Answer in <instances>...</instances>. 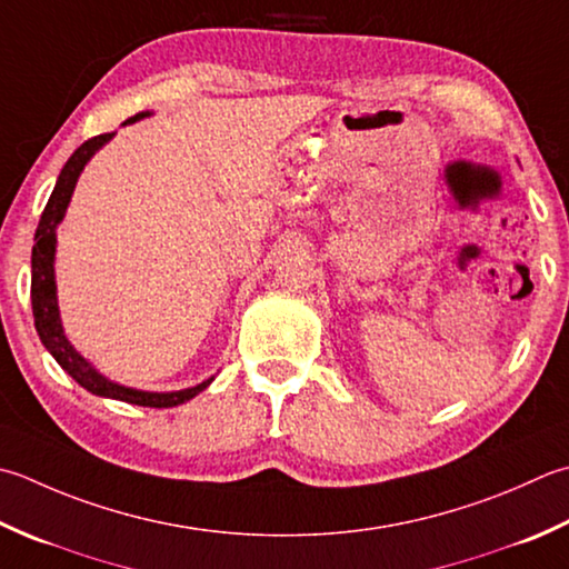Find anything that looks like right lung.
Masks as SVG:
<instances>
[{"label": "right lung", "mask_w": 569, "mask_h": 569, "mask_svg": "<svg viewBox=\"0 0 569 569\" xmlns=\"http://www.w3.org/2000/svg\"><path fill=\"white\" fill-rule=\"evenodd\" d=\"M142 116L148 113H138L132 116L126 122H136ZM116 132H103V136H96L91 140H86L81 148H78L69 162L63 164V170L56 180L53 192L49 197L47 207L41 211L39 227H37V243L31 249V310H33V326H37L39 338L43 342L53 360L59 362L66 372H69L73 380L81 385L88 392H93L98 397H110V399H120V402L128 405H140V407H177L184 405L187 399L197 397L202 389L209 387L211 380L182 389V392H140V389H130L106 380L103 375H98L91 365H88L81 355H78L71 342L66 340L63 328H61V318H59V303H56V281H53V251H56V227L66 214V207L71 202L73 187L78 174L86 167V162L93 158L96 150L103 148V144L113 138Z\"/></svg>", "instance_id": "right-lung-1"}]
</instances>
